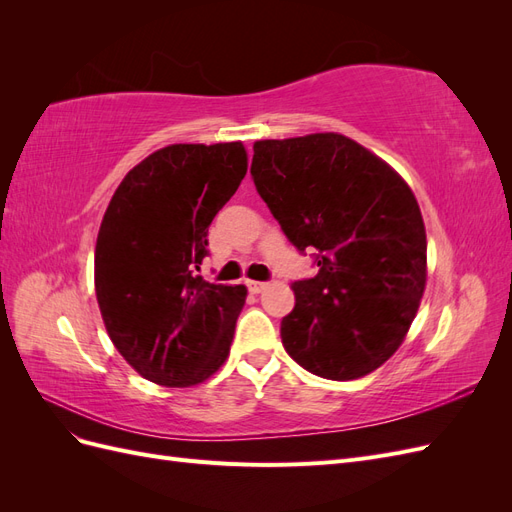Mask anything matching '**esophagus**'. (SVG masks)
Masks as SVG:
<instances>
[{"label":"esophagus","instance_id":"esophagus-1","mask_svg":"<svg viewBox=\"0 0 512 512\" xmlns=\"http://www.w3.org/2000/svg\"><path fill=\"white\" fill-rule=\"evenodd\" d=\"M265 282H247V288H250V292L252 294H258V292H262V290H265Z\"/></svg>","mask_w":512,"mask_h":512}]
</instances>
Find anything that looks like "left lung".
<instances>
[{
  "mask_svg": "<svg viewBox=\"0 0 512 512\" xmlns=\"http://www.w3.org/2000/svg\"><path fill=\"white\" fill-rule=\"evenodd\" d=\"M252 179L318 273L294 282L282 344L303 369L354 380L404 342L427 280V237L408 183L352 138L256 141Z\"/></svg>",
  "mask_w": 512,
  "mask_h": 512,
  "instance_id": "left-lung-1",
  "label": "left lung"
}]
</instances>
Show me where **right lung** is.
<instances>
[{
    "label": "right lung",
    "mask_w": 512,
    "mask_h": 512,
    "mask_svg": "<svg viewBox=\"0 0 512 512\" xmlns=\"http://www.w3.org/2000/svg\"><path fill=\"white\" fill-rule=\"evenodd\" d=\"M247 173L241 143L168 145L123 177L96 243V297L115 348L162 386L222 367L245 286L205 282L209 224Z\"/></svg>",
    "instance_id": "1"
}]
</instances>
